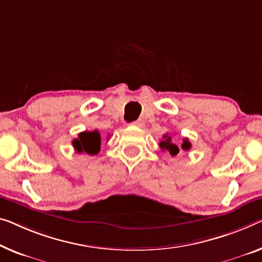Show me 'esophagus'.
<instances>
[{
	"label": "esophagus",
	"mask_w": 262,
	"mask_h": 262,
	"mask_svg": "<svg viewBox=\"0 0 262 262\" xmlns=\"http://www.w3.org/2000/svg\"><path fill=\"white\" fill-rule=\"evenodd\" d=\"M133 126L142 128L144 126V121L143 120H136V121H134V122H133Z\"/></svg>",
	"instance_id": "esophagus-1"
}]
</instances>
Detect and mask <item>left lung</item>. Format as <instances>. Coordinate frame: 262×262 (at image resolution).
Segmentation results:
<instances>
[{
    "label": "left lung",
    "instance_id": "8db88e82",
    "mask_svg": "<svg viewBox=\"0 0 262 262\" xmlns=\"http://www.w3.org/2000/svg\"><path fill=\"white\" fill-rule=\"evenodd\" d=\"M159 146H160V148H161L162 151H168V153L171 156L178 155V153H179V147L173 141H171V138L167 134L163 135V140H162V141H160ZM190 147H192V143L189 142V140L188 139H183L182 144H181L182 149L183 150H189Z\"/></svg>",
    "mask_w": 262,
    "mask_h": 262
}]
</instances>
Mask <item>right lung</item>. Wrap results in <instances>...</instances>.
Segmentation results:
<instances>
[{
  "label": "right lung",
  "mask_w": 262,
  "mask_h": 262,
  "mask_svg": "<svg viewBox=\"0 0 262 262\" xmlns=\"http://www.w3.org/2000/svg\"><path fill=\"white\" fill-rule=\"evenodd\" d=\"M72 143L77 153L96 155L101 148V135L99 130L82 132L79 134V138L73 140Z\"/></svg>",
  "instance_id": "right-lung-1"
}]
</instances>
